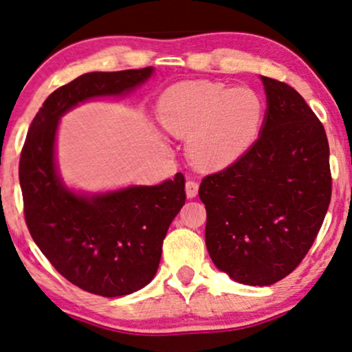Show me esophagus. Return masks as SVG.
<instances>
[{
	"label": "esophagus",
	"instance_id": "34e87169",
	"mask_svg": "<svg viewBox=\"0 0 352 352\" xmlns=\"http://www.w3.org/2000/svg\"><path fill=\"white\" fill-rule=\"evenodd\" d=\"M185 190H186V196H188V198H195V196L198 195V190H199L198 182L188 180V182H186V184H185Z\"/></svg>",
	"mask_w": 352,
	"mask_h": 352
}]
</instances>
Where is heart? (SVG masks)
<instances>
[{
  "instance_id": "heart-1",
  "label": "heart",
  "mask_w": 352,
  "mask_h": 352,
  "mask_svg": "<svg viewBox=\"0 0 352 352\" xmlns=\"http://www.w3.org/2000/svg\"><path fill=\"white\" fill-rule=\"evenodd\" d=\"M167 132L188 138V154L201 168H222L241 157L261 132L264 102L248 87L214 82L173 85L159 101Z\"/></svg>"
}]
</instances>
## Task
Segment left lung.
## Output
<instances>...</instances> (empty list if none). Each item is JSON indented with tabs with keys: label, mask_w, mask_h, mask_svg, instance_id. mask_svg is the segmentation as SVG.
<instances>
[{
	"label": "left lung",
	"mask_w": 352,
	"mask_h": 352,
	"mask_svg": "<svg viewBox=\"0 0 352 352\" xmlns=\"http://www.w3.org/2000/svg\"><path fill=\"white\" fill-rule=\"evenodd\" d=\"M261 78L267 111L259 138L199 186L210 259L251 287L277 283L301 264L331 198L322 122L293 87Z\"/></svg>",
	"instance_id": "left-lung-1"
}]
</instances>
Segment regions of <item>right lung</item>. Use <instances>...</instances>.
Listing matches in <instances>:
<instances>
[{"mask_svg": "<svg viewBox=\"0 0 352 352\" xmlns=\"http://www.w3.org/2000/svg\"><path fill=\"white\" fill-rule=\"evenodd\" d=\"M153 67L90 72L46 98L23 143L19 180L23 214L36 246L75 287L104 298L125 296L151 282L168 225L184 208L185 177L107 193H75L56 166L59 119L78 102L129 95Z\"/></svg>", "mask_w": 352, "mask_h": 352, "instance_id": "obj_1", "label": "right lung"}]
</instances>
